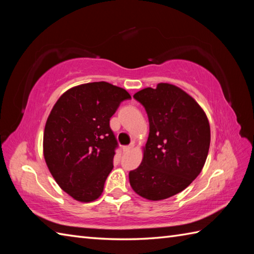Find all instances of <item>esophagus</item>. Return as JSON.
Returning a JSON list of instances; mask_svg holds the SVG:
<instances>
[{"instance_id": "esophagus-1", "label": "esophagus", "mask_w": 254, "mask_h": 254, "mask_svg": "<svg viewBox=\"0 0 254 254\" xmlns=\"http://www.w3.org/2000/svg\"><path fill=\"white\" fill-rule=\"evenodd\" d=\"M134 147V144H131V145H127V146H123V152L124 153H127V152H130V150L132 149Z\"/></svg>"}]
</instances>
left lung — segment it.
Wrapping results in <instances>:
<instances>
[{"label": "left lung", "instance_id": "obj_1", "mask_svg": "<svg viewBox=\"0 0 254 254\" xmlns=\"http://www.w3.org/2000/svg\"><path fill=\"white\" fill-rule=\"evenodd\" d=\"M133 97L146 110L149 135L141 165L128 174L130 185L150 201L168 198L203 169L210 143L207 117L190 95L171 84L144 88Z\"/></svg>", "mask_w": 254, "mask_h": 254}]
</instances>
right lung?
Masks as SVG:
<instances>
[{"label": "right lung", "mask_w": 254, "mask_h": 254, "mask_svg": "<svg viewBox=\"0 0 254 254\" xmlns=\"http://www.w3.org/2000/svg\"><path fill=\"white\" fill-rule=\"evenodd\" d=\"M130 98L126 89L95 82L68 89L53 106L45 127L44 156L58 185L76 201H95L104 191L118 147L109 121Z\"/></svg>", "instance_id": "1"}]
</instances>
